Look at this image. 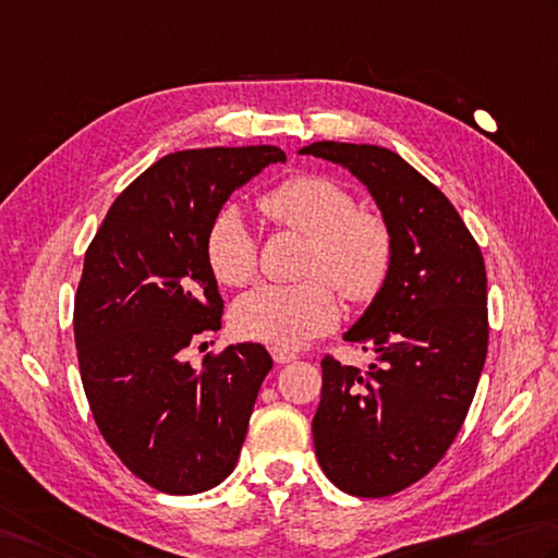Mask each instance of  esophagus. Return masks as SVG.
<instances>
[{"instance_id":"obj_1","label":"esophagus","mask_w":558,"mask_h":558,"mask_svg":"<svg viewBox=\"0 0 558 558\" xmlns=\"http://www.w3.org/2000/svg\"><path fill=\"white\" fill-rule=\"evenodd\" d=\"M270 355H272V360H276L278 365H286V363H292V360H298V355L286 351V348H272Z\"/></svg>"}]
</instances>
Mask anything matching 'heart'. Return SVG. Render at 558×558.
Wrapping results in <instances>:
<instances>
[{"label": "heart", "instance_id": "obj_1", "mask_svg": "<svg viewBox=\"0 0 558 558\" xmlns=\"http://www.w3.org/2000/svg\"><path fill=\"white\" fill-rule=\"evenodd\" d=\"M268 220L310 236L304 276L294 286H258L232 310L234 331L246 341L298 348L333 329L341 304H367L385 290L395 268V232L379 213L360 210L355 193L324 173H298L260 195ZM203 256L213 278L242 288L258 270V242L236 207H222L207 225Z\"/></svg>", "mask_w": 558, "mask_h": 558}]
</instances>
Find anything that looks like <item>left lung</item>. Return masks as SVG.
Listing matches in <instances>:
<instances>
[{"mask_svg": "<svg viewBox=\"0 0 558 558\" xmlns=\"http://www.w3.org/2000/svg\"><path fill=\"white\" fill-rule=\"evenodd\" d=\"M302 155L351 169L395 232L387 286L343 336L375 363L324 355L312 421L324 474L351 496L385 498L442 460L472 407L488 351L484 256L445 193L397 151L314 142Z\"/></svg>", "mask_w": 558, "mask_h": 558, "instance_id": "1", "label": "left lung"}]
</instances>
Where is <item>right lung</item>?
I'll use <instances>...</instances> for the list:
<instances>
[{
	"mask_svg": "<svg viewBox=\"0 0 558 558\" xmlns=\"http://www.w3.org/2000/svg\"><path fill=\"white\" fill-rule=\"evenodd\" d=\"M286 151L183 149L155 161L106 213L74 294L84 395L108 447L130 472L171 496L210 490L232 474L260 381V343L185 351L220 331L225 302L207 270V225L234 189Z\"/></svg>",
	"mask_w": 558,
	"mask_h": 558,
	"instance_id": "right-lung-1",
	"label": "right lung"
}]
</instances>
